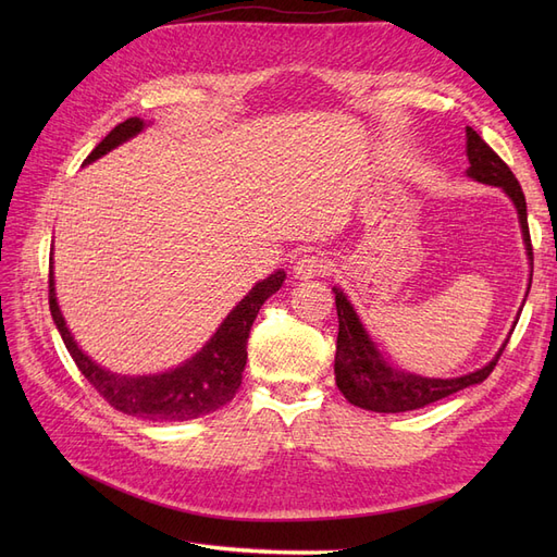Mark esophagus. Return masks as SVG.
I'll return each mask as SVG.
<instances>
[{
  "instance_id": "1",
  "label": "esophagus",
  "mask_w": 557,
  "mask_h": 557,
  "mask_svg": "<svg viewBox=\"0 0 557 557\" xmlns=\"http://www.w3.org/2000/svg\"><path fill=\"white\" fill-rule=\"evenodd\" d=\"M327 269H330V262L323 256H318V252H307V256H299V260L295 262L293 274H295V278L309 281L313 276L325 274Z\"/></svg>"
}]
</instances>
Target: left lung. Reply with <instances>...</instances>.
I'll list each match as a JSON object with an SVG mask.
<instances>
[{
    "label": "left lung",
    "instance_id": "1",
    "mask_svg": "<svg viewBox=\"0 0 557 557\" xmlns=\"http://www.w3.org/2000/svg\"><path fill=\"white\" fill-rule=\"evenodd\" d=\"M467 160H469V170H467L469 178L502 188L513 201V207L518 211L520 232H522V244H525L528 260L532 264L528 205H525V195L520 190L518 178L513 176L509 166L504 164V160L495 153V150L487 146L471 127H467ZM528 285H532V274ZM332 293H334L336 315H339V336H336V356H334L336 387H339L352 407H360L367 411L401 413V411L423 409L432 401H440L453 393L462 391V387L483 383L487 376H491L504 346H507V342H504L491 362L465 376L430 379V376L404 372V369L391 364L383 358V352L379 350L372 336H369L367 327L362 325L358 311L352 309L346 293L342 288H336V285L332 288ZM522 305H525V299H522Z\"/></svg>",
    "mask_w": 557,
    "mask_h": 557
}]
</instances>
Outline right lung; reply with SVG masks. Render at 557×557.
Instances as JSON below:
<instances>
[{
    "instance_id": "add662e5",
    "label": "right lung",
    "mask_w": 557,
    "mask_h": 557,
    "mask_svg": "<svg viewBox=\"0 0 557 557\" xmlns=\"http://www.w3.org/2000/svg\"><path fill=\"white\" fill-rule=\"evenodd\" d=\"M148 127L141 117H127L125 123L115 125L107 137L95 146L92 153L83 164H90L99 158L111 153L113 148L129 141ZM285 281V272L269 274L267 278L258 281L248 295L234 307L227 318L223 320L211 339L201 346L193 358L181 362L174 369H166L160 374H115L111 369L97 364L88 358L76 344L70 327L64 323V315L60 311L58 297H55V276H53V260H50V274H48V305L50 315L55 320V327L62 336V342L74 358L81 374L90 381L95 391L102 395L115 411H123L127 416H137L144 420H193L199 416H207L215 409L225 407V404L237 393L242 385V374L246 367V344L260 307L272 297Z\"/></svg>"
}]
</instances>
